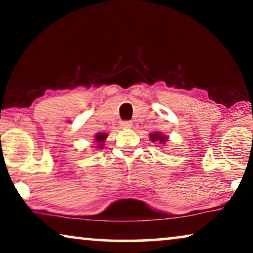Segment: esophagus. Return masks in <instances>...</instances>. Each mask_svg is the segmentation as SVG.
Masks as SVG:
<instances>
[{
  "mask_svg": "<svg viewBox=\"0 0 253 253\" xmlns=\"http://www.w3.org/2000/svg\"><path fill=\"white\" fill-rule=\"evenodd\" d=\"M121 125H122L123 128H131L132 123L131 122H122Z\"/></svg>",
  "mask_w": 253,
  "mask_h": 253,
  "instance_id": "esophagus-1",
  "label": "esophagus"
}]
</instances>
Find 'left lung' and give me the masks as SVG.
Listing matches in <instances>:
<instances>
[{
	"label": "left lung",
	"instance_id": "obj_1",
	"mask_svg": "<svg viewBox=\"0 0 253 253\" xmlns=\"http://www.w3.org/2000/svg\"><path fill=\"white\" fill-rule=\"evenodd\" d=\"M149 137H151V140L156 145H161V144H165L166 142V136L162 135V134H158V132H151L149 134Z\"/></svg>",
	"mask_w": 253,
	"mask_h": 253
}]
</instances>
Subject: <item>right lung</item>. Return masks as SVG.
<instances>
[{"label": "right lung", "mask_w": 253, "mask_h": 253, "mask_svg": "<svg viewBox=\"0 0 253 253\" xmlns=\"http://www.w3.org/2000/svg\"><path fill=\"white\" fill-rule=\"evenodd\" d=\"M106 138H107V134H105V132H98V134L96 135V139H95V140H97V143H99V145H98L99 147L98 148H104L102 147L101 143H104Z\"/></svg>", "instance_id": "add662e5"}]
</instances>
